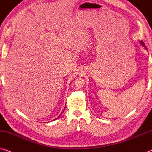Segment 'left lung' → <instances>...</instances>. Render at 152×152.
Returning <instances> with one entry per match:
<instances>
[{
    "mask_svg": "<svg viewBox=\"0 0 152 152\" xmlns=\"http://www.w3.org/2000/svg\"><path fill=\"white\" fill-rule=\"evenodd\" d=\"M140 43L141 44V45H142L143 47H144V48H145V50H147V49L146 48H145V44H144V42H143L142 41V40H141V41H140Z\"/></svg>",
    "mask_w": 152,
    "mask_h": 152,
    "instance_id": "1",
    "label": "left lung"
}]
</instances>
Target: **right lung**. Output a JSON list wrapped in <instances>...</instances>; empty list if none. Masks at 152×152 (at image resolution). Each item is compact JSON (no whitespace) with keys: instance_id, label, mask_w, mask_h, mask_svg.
<instances>
[{"instance_id":"obj_1","label":"right lung","mask_w":152,"mask_h":152,"mask_svg":"<svg viewBox=\"0 0 152 152\" xmlns=\"http://www.w3.org/2000/svg\"><path fill=\"white\" fill-rule=\"evenodd\" d=\"M59 116H58V117H59ZM56 119H54V120H56Z\"/></svg>"}]
</instances>
